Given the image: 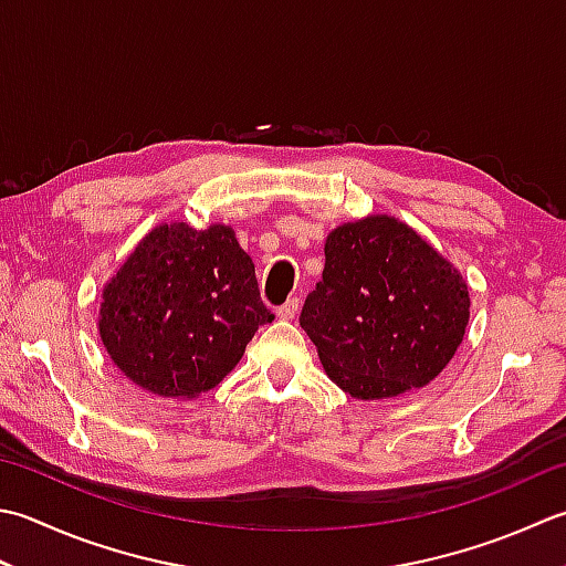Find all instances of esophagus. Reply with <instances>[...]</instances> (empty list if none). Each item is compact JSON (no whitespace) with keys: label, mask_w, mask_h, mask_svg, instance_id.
<instances>
[{"label":"esophagus","mask_w":566,"mask_h":566,"mask_svg":"<svg viewBox=\"0 0 566 566\" xmlns=\"http://www.w3.org/2000/svg\"><path fill=\"white\" fill-rule=\"evenodd\" d=\"M296 312H298V296H292V298H286L280 308H276V316L290 321L296 316Z\"/></svg>","instance_id":"obj_1"}]
</instances>
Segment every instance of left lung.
Wrapping results in <instances>:
<instances>
[{
	"label": "left lung",
	"mask_w": 566,
	"mask_h": 566,
	"mask_svg": "<svg viewBox=\"0 0 566 566\" xmlns=\"http://www.w3.org/2000/svg\"><path fill=\"white\" fill-rule=\"evenodd\" d=\"M463 276L387 216L340 226L298 324L328 378L358 400L424 387L447 368L469 324Z\"/></svg>",
	"instance_id": "left-lung-1"
}]
</instances>
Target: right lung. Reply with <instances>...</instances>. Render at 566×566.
Here are the masks:
<instances>
[{
	"label": "right lung",
	"mask_w": 566,
	"mask_h": 566,
	"mask_svg": "<svg viewBox=\"0 0 566 566\" xmlns=\"http://www.w3.org/2000/svg\"><path fill=\"white\" fill-rule=\"evenodd\" d=\"M274 314L226 226H159L105 286L99 336L117 368L159 397L213 390Z\"/></svg>",
	"instance_id": "obj_1"
}]
</instances>
